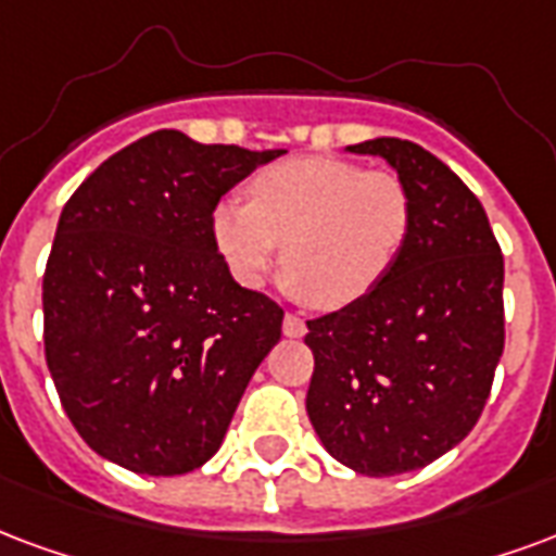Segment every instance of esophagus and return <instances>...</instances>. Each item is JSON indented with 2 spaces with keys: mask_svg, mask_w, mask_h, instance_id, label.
<instances>
[{
  "mask_svg": "<svg viewBox=\"0 0 556 556\" xmlns=\"http://www.w3.org/2000/svg\"><path fill=\"white\" fill-rule=\"evenodd\" d=\"M282 332H286L289 339H300V336H306V320L289 312V315L282 318Z\"/></svg>",
  "mask_w": 556,
  "mask_h": 556,
  "instance_id": "esophagus-1",
  "label": "esophagus"
}]
</instances>
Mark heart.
<instances>
[{"label":"heart","mask_w":556,"mask_h":556,"mask_svg":"<svg viewBox=\"0 0 556 556\" xmlns=\"http://www.w3.org/2000/svg\"><path fill=\"white\" fill-rule=\"evenodd\" d=\"M224 200L212 236L232 277L256 289L282 247V286L318 309H348L392 274L413 232V194L392 170L344 159H291ZM287 244L282 245L281 241Z\"/></svg>","instance_id":"b5f03b06"}]
</instances>
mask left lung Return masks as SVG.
<instances>
[{"instance_id":"obj_1","label":"left lung","mask_w":556,"mask_h":556,"mask_svg":"<svg viewBox=\"0 0 556 556\" xmlns=\"http://www.w3.org/2000/svg\"><path fill=\"white\" fill-rule=\"evenodd\" d=\"M348 150L397 170L413 232L368 298L306 320V413L341 466L392 477L447 454L483 413L504 353V256L480 200L433 152L401 138Z\"/></svg>"}]
</instances>
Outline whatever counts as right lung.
<instances>
[{
	"mask_svg": "<svg viewBox=\"0 0 556 556\" xmlns=\"http://www.w3.org/2000/svg\"><path fill=\"white\" fill-rule=\"evenodd\" d=\"M282 152L152 131L64 205L43 274V348L64 413L111 463L174 477L224 442L282 309L232 279L212 215Z\"/></svg>",
	"mask_w": 556,
	"mask_h": 556,
	"instance_id": "right-lung-1",
	"label": "right lung"
}]
</instances>
